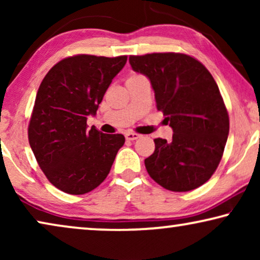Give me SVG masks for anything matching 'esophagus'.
I'll return each instance as SVG.
<instances>
[{
  "label": "esophagus",
  "mask_w": 260,
  "mask_h": 260,
  "mask_svg": "<svg viewBox=\"0 0 260 260\" xmlns=\"http://www.w3.org/2000/svg\"><path fill=\"white\" fill-rule=\"evenodd\" d=\"M140 137H141V135H138L136 133H126L125 134V138L127 141H135Z\"/></svg>",
  "instance_id": "obj_1"
}]
</instances>
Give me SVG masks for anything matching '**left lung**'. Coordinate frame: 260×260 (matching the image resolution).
I'll return each instance as SVG.
<instances>
[{"label": "left lung", "mask_w": 260, "mask_h": 260, "mask_svg": "<svg viewBox=\"0 0 260 260\" xmlns=\"http://www.w3.org/2000/svg\"><path fill=\"white\" fill-rule=\"evenodd\" d=\"M135 72L144 74L157 110L173 129L172 141L156 138L144 159L155 182L172 191H189L211 179L222 157L230 119L209 71L182 53L131 55Z\"/></svg>", "instance_id": "8db88e82"}]
</instances>
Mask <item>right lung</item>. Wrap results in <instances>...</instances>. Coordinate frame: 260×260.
I'll return each instance as SVG.
<instances>
[{
	"instance_id": "obj_1",
	"label": "right lung",
	"mask_w": 260,
	"mask_h": 260,
	"mask_svg": "<svg viewBox=\"0 0 260 260\" xmlns=\"http://www.w3.org/2000/svg\"><path fill=\"white\" fill-rule=\"evenodd\" d=\"M126 59L70 56L53 66L39 87L28 140L49 182L67 194L81 195L97 188L125 142L120 134L88 129L86 120L97 113Z\"/></svg>"
}]
</instances>
